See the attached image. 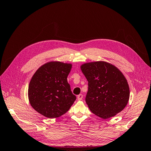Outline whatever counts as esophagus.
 <instances>
[{
	"label": "esophagus",
	"mask_w": 151,
	"mask_h": 151,
	"mask_svg": "<svg viewBox=\"0 0 151 151\" xmlns=\"http://www.w3.org/2000/svg\"><path fill=\"white\" fill-rule=\"evenodd\" d=\"M83 98V94H79L78 96V99L79 100V101H81V100H82Z\"/></svg>",
	"instance_id": "34e87169"
}]
</instances>
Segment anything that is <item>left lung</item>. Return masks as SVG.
<instances>
[{"label": "left lung", "instance_id": "left-lung-1", "mask_svg": "<svg viewBox=\"0 0 151 151\" xmlns=\"http://www.w3.org/2000/svg\"><path fill=\"white\" fill-rule=\"evenodd\" d=\"M81 70L88 82L85 101L92 113L108 119L125 109L129 99V86L118 68L96 61L85 63Z\"/></svg>", "mask_w": 151, "mask_h": 151}]
</instances>
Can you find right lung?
<instances>
[{
	"label": "right lung",
	"instance_id": "obj_1",
	"mask_svg": "<svg viewBox=\"0 0 151 151\" xmlns=\"http://www.w3.org/2000/svg\"><path fill=\"white\" fill-rule=\"evenodd\" d=\"M72 64L51 61L43 65L32 78L28 86L30 105L48 118L65 114L76 99L67 81Z\"/></svg>",
	"mask_w": 151,
	"mask_h": 151
}]
</instances>
